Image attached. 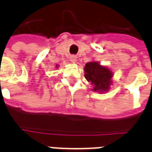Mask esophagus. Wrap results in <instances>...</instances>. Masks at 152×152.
Returning <instances> with one entry per match:
<instances>
[{
  "label": "esophagus",
  "instance_id": "obj_1",
  "mask_svg": "<svg viewBox=\"0 0 152 152\" xmlns=\"http://www.w3.org/2000/svg\"><path fill=\"white\" fill-rule=\"evenodd\" d=\"M70 61L72 62V63H75L76 62V57L74 56H72L70 57Z\"/></svg>",
  "mask_w": 152,
  "mask_h": 152
}]
</instances>
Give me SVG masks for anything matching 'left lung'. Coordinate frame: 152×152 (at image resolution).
<instances>
[{
  "mask_svg": "<svg viewBox=\"0 0 152 152\" xmlns=\"http://www.w3.org/2000/svg\"><path fill=\"white\" fill-rule=\"evenodd\" d=\"M85 78L94 86L93 90L100 92H107L111 85L113 72L107 67L102 66L96 62L87 63L85 66Z\"/></svg>",
  "mask_w": 152,
  "mask_h": 152,
  "instance_id": "obj_1",
  "label": "left lung"
}]
</instances>
